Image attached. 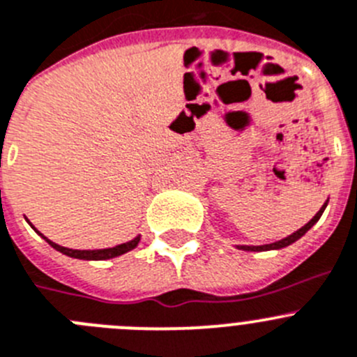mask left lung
I'll return each instance as SVG.
<instances>
[{
  "mask_svg": "<svg viewBox=\"0 0 357 357\" xmlns=\"http://www.w3.org/2000/svg\"><path fill=\"white\" fill-rule=\"evenodd\" d=\"M326 205H328V202H326V204L322 205V208H320V211L317 212V214L313 215L312 219H310V223H306L305 227H303V228H299V230H297V231H294V234H292V235H289V237L281 238V241H278V243H273V244H266V246H238V248H241V250H244V251H269V250H281V248L290 246V244H292V243H296L297 238H301V237H303V235H305L306 231H308L310 228H312L313 225H315L317 221H319V219H320V215H322V212H324V208H326Z\"/></svg>",
  "mask_w": 357,
  "mask_h": 357,
  "instance_id": "obj_1",
  "label": "left lung"
}]
</instances>
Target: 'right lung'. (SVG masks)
<instances>
[{
	"label": "right lung",
	"instance_id": "add662e5",
	"mask_svg": "<svg viewBox=\"0 0 357 357\" xmlns=\"http://www.w3.org/2000/svg\"><path fill=\"white\" fill-rule=\"evenodd\" d=\"M31 227H33V225H31ZM42 237H44V235H42ZM45 241H47V243L51 244V246L54 248V250H58V251H60V253L67 255V257L81 258V260H107V258L120 257V255H123V253H127V251L134 250V248L138 246L139 237L132 238V241H129V243H126V244H120V246L107 248V250H91V251L70 250V248H63V246H60V244H54V243H52V241H49V238H45Z\"/></svg>",
	"mask_w": 357,
	"mask_h": 357
}]
</instances>
